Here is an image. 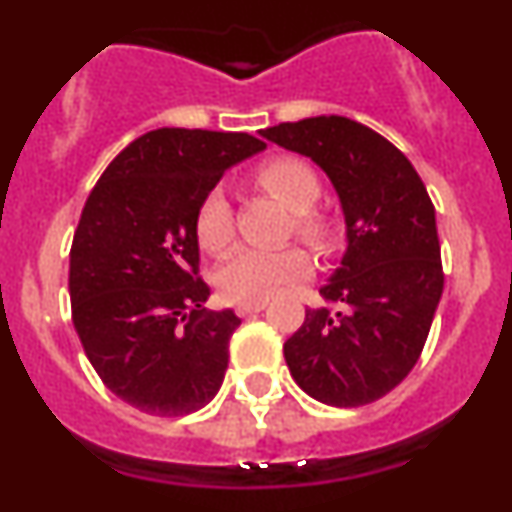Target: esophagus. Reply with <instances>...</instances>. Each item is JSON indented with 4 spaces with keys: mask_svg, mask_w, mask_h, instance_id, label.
<instances>
[{
    "mask_svg": "<svg viewBox=\"0 0 512 512\" xmlns=\"http://www.w3.org/2000/svg\"><path fill=\"white\" fill-rule=\"evenodd\" d=\"M267 307V299H260V302H245V304H237L235 312L240 314V317H247V314H255V312H262V309Z\"/></svg>",
    "mask_w": 512,
    "mask_h": 512,
    "instance_id": "34e87169",
    "label": "esophagus"
}]
</instances>
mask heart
<instances>
[{
  "instance_id": "heart-1",
  "label": "heart",
  "mask_w": 512,
  "mask_h": 512,
  "mask_svg": "<svg viewBox=\"0 0 512 512\" xmlns=\"http://www.w3.org/2000/svg\"><path fill=\"white\" fill-rule=\"evenodd\" d=\"M257 183L292 213L297 237L319 252L332 250L337 242V223L332 215L314 205L322 195V183L317 170L307 160L297 156L267 160L257 170ZM195 235L200 247L213 255L225 252L235 237V218L223 188H213L200 203L195 215ZM309 272H312V260L299 247H282V250L240 247L218 270V289L227 302H260L275 297L282 287L307 280Z\"/></svg>"
}]
</instances>
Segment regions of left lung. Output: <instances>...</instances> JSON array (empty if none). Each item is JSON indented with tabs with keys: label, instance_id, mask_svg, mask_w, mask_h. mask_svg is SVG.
Here are the masks:
<instances>
[{
	"label": "left lung",
	"instance_id": "1",
	"mask_svg": "<svg viewBox=\"0 0 512 512\" xmlns=\"http://www.w3.org/2000/svg\"><path fill=\"white\" fill-rule=\"evenodd\" d=\"M260 136L312 158L347 220L342 267L319 289L339 309L304 312L285 342L289 374L322 404H371L414 369L441 302V245L426 185L394 143L352 118H304Z\"/></svg>",
	"mask_w": 512,
	"mask_h": 512
}]
</instances>
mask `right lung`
Instances as JSON below:
<instances>
[{"instance_id":"add662e5","label":"right lung","mask_w":512,"mask_h":512,"mask_svg":"<svg viewBox=\"0 0 512 512\" xmlns=\"http://www.w3.org/2000/svg\"><path fill=\"white\" fill-rule=\"evenodd\" d=\"M250 133L158 128L111 160L71 242V319L103 384L151 416L203 409L223 386L232 309L203 307L195 215Z\"/></svg>"}]
</instances>
